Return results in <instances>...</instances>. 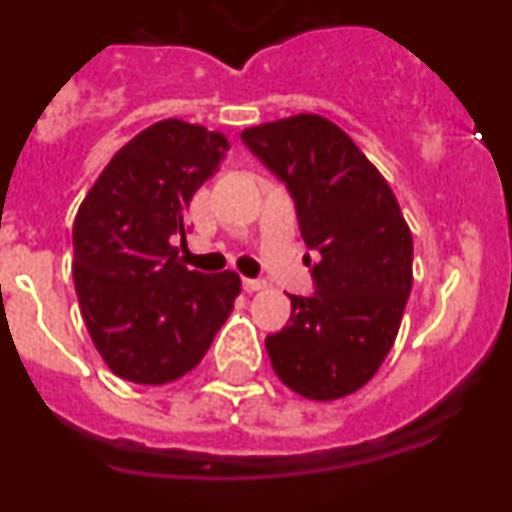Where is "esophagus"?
<instances>
[{"instance_id":"34e87169","label":"esophagus","mask_w":512,"mask_h":512,"mask_svg":"<svg viewBox=\"0 0 512 512\" xmlns=\"http://www.w3.org/2000/svg\"><path fill=\"white\" fill-rule=\"evenodd\" d=\"M241 284H243V289H246V292H259V289L266 287L264 279H248V277H243Z\"/></svg>"}]
</instances>
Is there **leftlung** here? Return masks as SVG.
<instances>
[{
	"label": "left lung",
	"instance_id": "obj_1",
	"mask_svg": "<svg viewBox=\"0 0 512 512\" xmlns=\"http://www.w3.org/2000/svg\"><path fill=\"white\" fill-rule=\"evenodd\" d=\"M295 200L315 295L266 336L271 366L307 400H338L377 374L413 287V235L390 184L338 125L295 115L241 133ZM310 259V256H307Z\"/></svg>",
	"mask_w": 512,
	"mask_h": 512
}]
</instances>
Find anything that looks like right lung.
Returning a JSON list of instances; mask_svg holds the SVG:
<instances>
[{"label": "right lung", "instance_id": "obj_1", "mask_svg": "<svg viewBox=\"0 0 512 512\" xmlns=\"http://www.w3.org/2000/svg\"><path fill=\"white\" fill-rule=\"evenodd\" d=\"M228 151L223 133L161 120L112 156L74 220V284L104 364L166 384L200 364L233 300L235 271H189L171 246L184 212Z\"/></svg>", "mask_w": 512, "mask_h": 512}]
</instances>
